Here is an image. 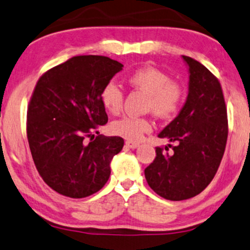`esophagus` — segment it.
<instances>
[{"label":"esophagus","instance_id":"obj_1","mask_svg":"<svg viewBox=\"0 0 250 250\" xmlns=\"http://www.w3.org/2000/svg\"><path fill=\"white\" fill-rule=\"evenodd\" d=\"M140 146L137 142H133V141H125V146L130 149H136Z\"/></svg>","mask_w":250,"mask_h":250}]
</instances>
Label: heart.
Listing matches in <instances>:
<instances>
[{
    "instance_id": "b5f03b06",
    "label": "heart",
    "mask_w": 250,
    "mask_h": 250,
    "mask_svg": "<svg viewBox=\"0 0 250 250\" xmlns=\"http://www.w3.org/2000/svg\"><path fill=\"white\" fill-rule=\"evenodd\" d=\"M127 81L133 88L146 93L148 96L146 108L159 119H170L179 112L184 101V87L179 81L171 79L164 71L146 66L131 72ZM100 98L107 112L113 115L121 113L125 93L116 83H107L102 88ZM110 130L128 141H138L151 130V122L146 117L123 116L110 125Z\"/></svg>"
}]
</instances>
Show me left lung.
<instances>
[{"mask_svg": "<svg viewBox=\"0 0 250 250\" xmlns=\"http://www.w3.org/2000/svg\"><path fill=\"white\" fill-rule=\"evenodd\" d=\"M188 95L178 116L158 135L169 138L172 152L156 146V157L144 174L150 188L167 200L190 199L214 178L226 149L227 108L218 78L191 57ZM169 151V148L165 146Z\"/></svg>", "mask_w": 250, "mask_h": 250, "instance_id": "8db88e82", "label": "left lung"}]
</instances>
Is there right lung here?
Wrapping results in <instances>:
<instances>
[{"label": "right lung", "mask_w": 250, "mask_h": 250, "mask_svg": "<svg viewBox=\"0 0 250 250\" xmlns=\"http://www.w3.org/2000/svg\"><path fill=\"white\" fill-rule=\"evenodd\" d=\"M122 67L104 56H77L36 83L26 114L30 151L39 176L65 197L100 191L110 176V162L123 148L122 137L93 134L108 121L102 88Z\"/></svg>", "instance_id": "add662e5"}]
</instances>
